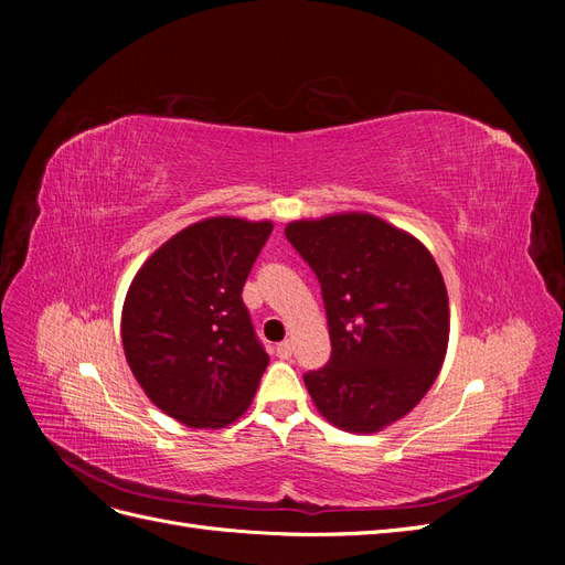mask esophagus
Segmentation results:
<instances>
[{
	"label": "esophagus",
	"instance_id": "34e87169",
	"mask_svg": "<svg viewBox=\"0 0 565 565\" xmlns=\"http://www.w3.org/2000/svg\"><path fill=\"white\" fill-rule=\"evenodd\" d=\"M276 353H278L280 358H289V355H292V341H289V339L280 341V344L276 347Z\"/></svg>",
	"mask_w": 565,
	"mask_h": 565
}]
</instances>
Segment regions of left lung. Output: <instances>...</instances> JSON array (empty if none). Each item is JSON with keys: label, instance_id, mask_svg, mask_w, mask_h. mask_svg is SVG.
Wrapping results in <instances>:
<instances>
[{"label": "left lung", "instance_id": "8db88e82", "mask_svg": "<svg viewBox=\"0 0 565 565\" xmlns=\"http://www.w3.org/2000/svg\"><path fill=\"white\" fill-rule=\"evenodd\" d=\"M285 235L316 273L332 355L303 374L320 415L372 434L405 417L431 388L448 351L440 270L417 237L372 214L292 221Z\"/></svg>", "mask_w": 565, "mask_h": 565}]
</instances>
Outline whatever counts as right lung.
<instances>
[{"mask_svg":"<svg viewBox=\"0 0 565 565\" xmlns=\"http://www.w3.org/2000/svg\"><path fill=\"white\" fill-rule=\"evenodd\" d=\"M270 231V221H198L150 256L127 292L122 347L134 377L193 429L241 417L268 367L243 287Z\"/></svg>","mask_w":565,"mask_h":565,"instance_id":"right-lung-1","label":"right lung"}]
</instances>
